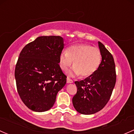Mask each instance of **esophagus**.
<instances>
[{
  "label": "esophagus",
  "mask_w": 134,
  "mask_h": 134,
  "mask_svg": "<svg viewBox=\"0 0 134 134\" xmlns=\"http://www.w3.org/2000/svg\"><path fill=\"white\" fill-rule=\"evenodd\" d=\"M67 83H73V81L72 80H71L70 78H67Z\"/></svg>",
  "instance_id": "34e87169"
}]
</instances>
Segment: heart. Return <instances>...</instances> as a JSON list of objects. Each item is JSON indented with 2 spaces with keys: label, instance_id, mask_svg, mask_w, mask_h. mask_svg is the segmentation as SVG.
Masks as SVG:
<instances>
[{
  "label": "heart",
  "instance_id": "1",
  "mask_svg": "<svg viewBox=\"0 0 134 134\" xmlns=\"http://www.w3.org/2000/svg\"><path fill=\"white\" fill-rule=\"evenodd\" d=\"M73 69L69 72L71 76L81 78L91 76L96 72L101 62V53L98 49L88 44H76L70 46L59 57V65L63 71L71 66Z\"/></svg>",
  "mask_w": 134,
  "mask_h": 134
}]
</instances>
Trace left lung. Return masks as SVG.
<instances>
[{"mask_svg": "<svg viewBox=\"0 0 134 134\" xmlns=\"http://www.w3.org/2000/svg\"><path fill=\"white\" fill-rule=\"evenodd\" d=\"M101 62L95 73L80 81H75L77 92L72 104L77 112L90 115L99 112L107 105L116 81L115 63L111 53L98 42Z\"/></svg>", "mask_w": 134, "mask_h": 134, "instance_id": "obj_1", "label": "left lung"}]
</instances>
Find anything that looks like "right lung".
Segmentation results:
<instances>
[{
  "mask_svg": "<svg viewBox=\"0 0 134 134\" xmlns=\"http://www.w3.org/2000/svg\"><path fill=\"white\" fill-rule=\"evenodd\" d=\"M64 43L60 36H43L27 44L15 70L16 88L29 109L42 112L53 107L67 76L59 65Z\"/></svg>",
  "mask_w": 134,
  "mask_h": 134,
  "instance_id": "right-lung-1",
  "label": "right lung"
}]
</instances>
